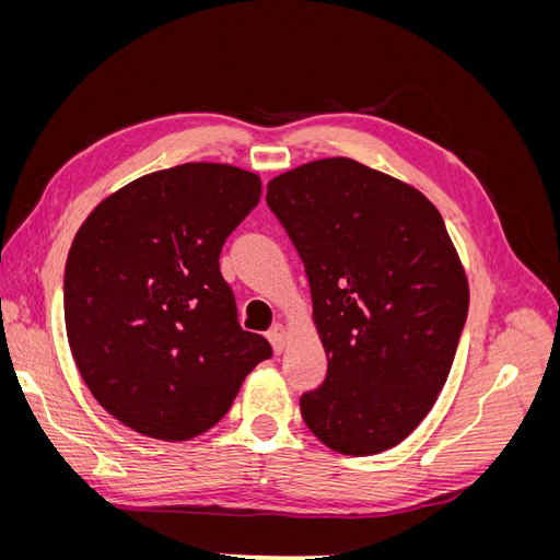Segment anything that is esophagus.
I'll return each instance as SVG.
<instances>
[{
  "label": "esophagus",
  "instance_id": "obj_1",
  "mask_svg": "<svg viewBox=\"0 0 560 560\" xmlns=\"http://www.w3.org/2000/svg\"><path fill=\"white\" fill-rule=\"evenodd\" d=\"M268 341H270V346H273V350L280 354L282 350H284V343H287V331H284V327L282 325H273L268 329Z\"/></svg>",
  "mask_w": 560,
  "mask_h": 560
}]
</instances>
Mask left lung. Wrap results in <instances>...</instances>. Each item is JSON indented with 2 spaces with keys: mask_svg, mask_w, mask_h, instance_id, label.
<instances>
[{
  "mask_svg": "<svg viewBox=\"0 0 560 560\" xmlns=\"http://www.w3.org/2000/svg\"><path fill=\"white\" fill-rule=\"evenodd\" d=\"M306 268L327 376L301 395L313 434L346 455L397 446L430 413L467 322L469 287L444 219L413 186L352 159L268 184Z\"/></svg>",
  "mask_w": 560,
  "mask_h": 560,
  "instance_id": "8db88e82",
  "label": "left lung"
}]
</instances>
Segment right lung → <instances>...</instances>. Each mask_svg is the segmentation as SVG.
I'll use <instances>...</instances> for the list:
<instances>
[{"label": "right lung", "instance_id": "obj_1", "mask_svg": "<svg viewBox=\"0 0 560 560\" xmlns=\"http://www.w3.org/2000/svg\"><path fill=\"white\" fill-rule=\"evenodd\" d=\"M261 182L184 163L105 198L65 266V325L93 397L130 430L184 442L217 425L273 350L245 331L219 254Z\"/></svg>", "mask_w": 560, "mask_h": 560}]
</instances>
